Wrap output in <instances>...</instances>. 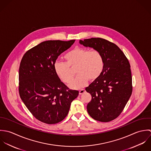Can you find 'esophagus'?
<instances>
[{
	"label": "esophagus",
	"mask_w": 151,
	"mask_h": 151,
	"mask_svg": "<svg viewBox=\"0 0 151 151\" xmlns=\"http://www.w3.org/2000/svg\"><path fill=\"white\" fill-rule=\"evenodd\" d=\"M84 92H85V89H81V90H80L79 91V94H83Z\"/></svg>",
	"instance_id": "esophagus-1"
}]
</instances>
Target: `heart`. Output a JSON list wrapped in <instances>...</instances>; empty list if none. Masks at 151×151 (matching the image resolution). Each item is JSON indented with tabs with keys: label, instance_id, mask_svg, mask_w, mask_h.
<instances>
[{
	"label": "heart",
	"instance_id": "heart-1",
	"mask_svg": "<svg viewBox=\"0 0 151 151\" xmlns=\"http://www.w3.org/2000/svg\"><path fill=\"white\" fill-rule=\"evenodd\" d=\"M65 62L57 60L54 68L60 80L69 83L73 79L74 73L70 68L76 66L75 71L78 74L75 80L70 84L72 89H81L88 83L89 79L93 81L101 74L104 60L102 54L98 50H91L77 47L65 54Z\"/></svg>",
	"mask_w": 151,
	"mask_h": 151
}]
</instances>
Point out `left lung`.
Masks as SVG:
<instances>
[{"mask_svg": "<svg viewBox=\"0 0 151 151\" xmlns=\"http://www.w3.org/2000/svg\"><path fill=\"white\" fill-rule=\"evenodd\" d=\"M79 42L99 51L104 60L100 76L85 89L91 95L88 112L95 120H113L120 116L132 94L129 62L120 48L107 40L91 38Z\"/></svg>", "mask_w": 151, "mask_h": 151, "instance_id": "obj_1", "label": "left lung"}]
</instances>
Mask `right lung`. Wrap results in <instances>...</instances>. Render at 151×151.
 <instances>
[{"label":"right lung","instance_id":"right-lung-1","mask_svg":"<svg viewBox=\"0 0 151 151\" xmlns=\"http://www.w3.org/2000/svg\"><path fill=\"white\" fill-rule=\"evenodd\" d=\"M75 41L49 40L41 42L23 55L19 67V91L32 115L48 124L68 115L79 91L69 89L56 74L54 64Z\"/></svg>","mask_w":151,"mask_h":151}]
</instances>
